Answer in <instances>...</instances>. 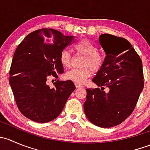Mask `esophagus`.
Masks as SVG:
<instances>
[{"label": "esophagus", "mask_w": 150, "mask_h": 150, "mask_svg": "<svg viewBox=\"0 0 150 150\" xmlns=\"http://www.w3.org/2000/svg\"><path fill=\"white\" fill-rule=\"evenodd\" d=\"M75 87H76L77 88H81L83 87V86L82 85L80 84V83H75Z\"/></svg>", "instance_id": "obj_1"}]
</instances>
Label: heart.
<instances>
[{"mask_svg": "<svg viewBox=\"0 0 150 150\" xmlns=\"http://www.w3.org/2000/svg\"><path fill=\"white\" fill-rule=\"evenodd\" d=\"M73 48L78 54L85 56L81 64V66L84 67L81 69H72L67 71L65 74V78L75 83H83L88 78L91 76L93 71L98 72L102 69L104 64V58L101 54L97 53L98 50L96 46L86 39L75 43ZM59 61L63 67H69L71 57L67 51L64 50L62 51L59 56Z\"/></svg>", "mask_w": 150, "mask_h": 150, "instance_id": "b5f03b06", "label": "heart"}]
</instances>
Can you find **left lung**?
<instances>
[{
  "mask_svg": "<svg viewBox=\"0 0 150 150\" xmlns=\"http://www.w3.org/2000/svg\"><path fill=\"white\" fill-rule=\"evenodd\" d=\"M99 41L106 57L92 81L101 88L86 89L84 112L94 125L111 128L123 122L135 108L144 88L142 62L126 39L102 34ZM104 87L108 88L107 93Z\"/></svg>",
  "mask_w": 150,
  "mask_h": 150,
  "instance_id": "left-lung-1",
  "label": "left lung"
}]
</instances>
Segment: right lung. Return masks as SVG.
I'll use <instances>...</instances> for the list:
<instances>
[{
	"label": "right lung",
	"instance_id": "obj_1",
	"mask_svg": "<svg viewBox=\"0 0 150 150\" xmlns=\"http://www.w3.org/2000/svg\"><path fill=\"white\" fill-rule=\"evenodd\" d=\"M54 29L30 33L15 51L9 72V83L16 104L24 116L44 123L57 118L75 89L73 82L57 80L54 87L46 81L64 72L59 61L62 51L74 41Z\"/></svg>",
	"mask_w": 150,
	"mask_h": 150
}]
</instances>
